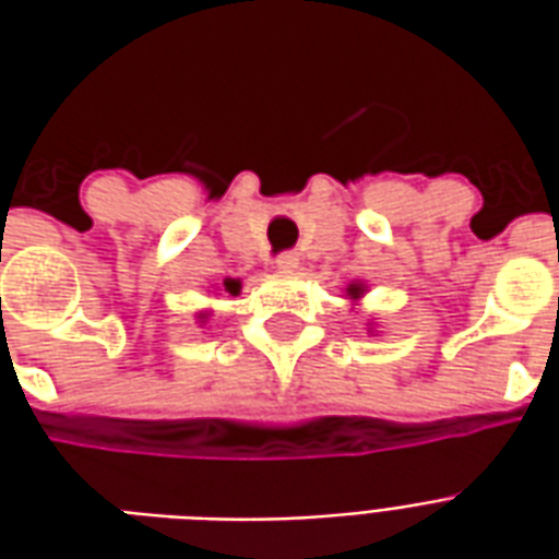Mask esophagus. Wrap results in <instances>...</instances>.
Returning a JSON list of instances; mask_svg holds the SVG:
<instances>
[{"instance_id": "34e87169", "label": "esophagus", "mask_w": 559, "mask_h": 559, "mask_svg": "<svg viewBox=\"0 0 559 559\" xmlns=\"http://www.w3.org/2000/svg\"><path fill=\"white\" fill-rule=\"evenodd\" d=\"M275 269H278V272H296V269H299V254L287 251V254L275 257Z\"/></svg>"}]
</instances>
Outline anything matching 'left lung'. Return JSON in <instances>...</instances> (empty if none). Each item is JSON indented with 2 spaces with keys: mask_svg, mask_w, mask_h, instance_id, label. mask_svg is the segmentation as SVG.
<instances>
[{
  "mask_svg": "<svg viewBox=\"0 0 559 559\" xmlns=\"http://www.w3.org/2000/svg\"><path fill=\"white\" fill-rule=\"evenodd\" d=\"M344 293H347V299H350V302L356 305V302H359V299H362L365 293H368V287H365L362 281H353V284H347V290H344ZM368 326H371V329H368V332H374V323H368Z\"/></svg>",
  "mask_w": 559,
  "mask_h": 559,
  "instance_id": "obj_1",
  "label": "left lung"
}]
</instances>
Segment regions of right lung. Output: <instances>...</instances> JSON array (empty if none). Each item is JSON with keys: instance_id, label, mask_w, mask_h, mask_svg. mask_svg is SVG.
Here are the masks:
<instances>
[{"instance_id": "add662e5", "label": "right lung", "mask_w": 559, "mask_h": 559, "mask_svg": "<svg viewBox=\"0 0 559 559\" xmlns=\"http://www.w3.org/2000/svg\"><path fill=\"white\" fill-rule=\"evenodd\" d=\"M218 290L230 293V296H239V293H242V281H239V278H224V284H221ZM197 320H200V326H203V323L209 320V311H200V314H197Z\"/></svg>"}]
</instances>
